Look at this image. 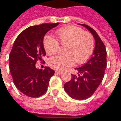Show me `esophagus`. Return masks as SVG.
I'll use <instances>...</instances> for the list:
<instances>
[{"instance_id":"34e87169","label":"esophagus","mask_w":121,"mask_h":121,"mask_svg":"<svg viewBox=\"0 0 121 121\" xmlns=\"http://www.w3.org/2000/svg\"><path fill=\"white\" fill-rule=\"evenodd\" d=\"M55 73H57V74H62V73H63V71H57V70H56V71H55Z\"/></svg>"}]
</instances>
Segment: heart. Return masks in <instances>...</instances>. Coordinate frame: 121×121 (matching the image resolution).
I'll return each instance as SVG.
<instances>
[{
	"label": "heart",
	"mask_w": 121,
	"mask_h": 121,
	"mask_svg": "<svg viewBox=\"0 0 121 121\" xmlns=\"http://www.w3.org/2000/svg\"><path fill=\"white\" fill-rule=\"evenodd\" d=\"M61 46H65V55H55L50 57L48 65L55 70L64 71L73 66L75 62L83 64L89 60L94 48L92 35L77 26H69L57 32ZM43 46L48 55H53L59 49V43L54 38L46 36Z\"/></svg>",
	"instance_id": "1"
}]
</instances>
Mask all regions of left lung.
<instances>
[{
  "instance_id": "left-lung-1",
  "label": "left lung",
  "mask_w": 121,
  "mask_h": 121,
  "mask_svg": "<svg viewBox=\"0 0 121 121\" xmlns=\"http://www.w3.org/2000/svg\"><path fill=\"white\" fill-rule=\"evenodd\" d=\"M82 26L89 30L95 39L93 55L84 65L75 69L78 75L72 74L71 80L64 84V89L68 95L79 100L87 99L94 93L102 82L107 67V51L104 43L93 28L86 24Z\"/></svg>"
}]
</instances>
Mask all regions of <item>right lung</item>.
<instances>
[{
    "label": "right lung",
    "mask_w": 121,
    "mask_h": 121,
    "mask_svg": "<svg viewBox=\"0 0 121 121\" xmlns=\"http://www.w3.org/2000/svg\"><path fill=\"white\" fill-rule=\"evenodd\" d=\"M59 23L30 26L17 37L9 54V71L17 89L30 98L40 97L46 92L55 71L49 67L38 69L35 64L46 55L43 37Z\"/></svg>",
    "instance_id": "right-lung-1"
}]
</instances>
